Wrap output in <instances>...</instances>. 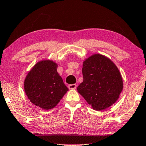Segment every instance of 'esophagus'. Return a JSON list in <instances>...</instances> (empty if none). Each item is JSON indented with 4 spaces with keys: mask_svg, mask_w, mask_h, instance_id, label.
I'll return each mask as SVG.
<instances>
[{
    "mask_svg": "<svg viewBox=\"0 0 146 146\" xmlns=\"http://www.w3.org/2000/svg\"><path fill=\"white\" fill-rule=\"evenodd\" d=\"M68 87L70 89H75L77 88V85L76 84H71L68 85Z\"/></svg>",
    "mask_w": 146,
    "mask_h": 146,
    "instance_id": "1",
    "label": "esophagus"
}]
</instances>
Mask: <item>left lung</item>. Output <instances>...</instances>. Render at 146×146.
Instances as JSON below:
<instances>
[{
	"instance_id": "8db88e82",
	"label": "left lung",
	"mask_w": 146,
	"mask_h": 146,
	"mask_svg": "<svg viewBox=\"0 0 146 146\" xmlns=\"http://www.w3.org/2000/svg\"><path fill=\"white\" fill-rule=\"evenodd\" d=\"M83 81L78 93L94 110L102 111L115 104L123 90L121 75L115 64L101 54H93L83 61Z\"/></svg>"
}]
</instances>
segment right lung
I'll return each instance as SVG.
<instances>
[{
  "mask_svg": "<svg viewBox=\"0 0 146 146\" xmlns=\"http://www.w3.org/2000/svg\"><path fill=\"white\" fill-rule=\"evenodd\" d=\"M58 65L50 59L36 63L24 81L25 94L35 106L49 110L59 104L69 91L57 72Z\"/></svg>",
  "mask_w": 146,
  "mask_h": 146,
  "instance_id": "1",
  "label": "right lung"
}]
</instances>
